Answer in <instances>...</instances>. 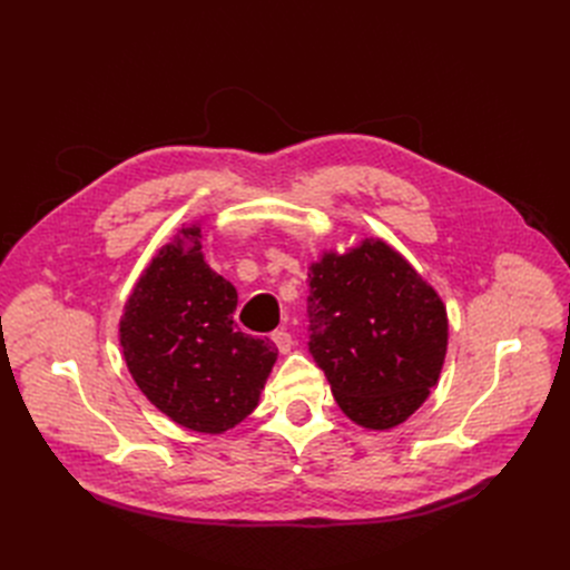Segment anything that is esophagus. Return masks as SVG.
<instances>
[{"label": "esophagus", "instance_id": "34e87169", "mask_svg": "<svg viewBox=\"0 0 570 570\" xmlns=\"http://www.w3.org/2000/svg\"><path fill=\"white\" fill-rule=\"evenodd\" d=\"M271 341L276 343V347L281 352H289V347H292V334L287 330H276L274 334H271Z\"/></svg>", "mask_w": 570, "mask_h": 570}]
</instances>
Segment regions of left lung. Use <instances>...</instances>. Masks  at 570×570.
<instances>
[{
  "mask_svg": "<svg viewBox=\"0 0 570 570\" xmlns=\"http://www.w3.org/2000/svg\"><path fill=\"white\" fill-rule=\"evenodd\" d=\"M308 350L341 411L392 429L439 383L448 315L439 294L387 243L362 240L308 271Z\"/></svg>",
  "mask_w": 570,
  "mask_h": 570,
  "instance_id": "left-lung-1",
  "label": "left lung"
}]
</instances>
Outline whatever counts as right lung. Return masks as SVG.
<instances>
[{"label": "right lung", "instance_id": "right-lung-1", "mask_svg": "<svg viewBox=\"0 0 570 570\" xmlns=\"http://www.w3.org/2000/svg\"><path fill=\"white\" fill-rule=\"evenodd\" d=\"M202 229H180L144 271L120 320L139 390L185 429L223 433L246 420L274 366V343L236 330L238 294L204 262Z\"/></svg>", "mask_w": 570, "mask_h": 570}]
</instances>
